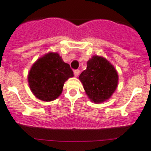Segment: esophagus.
Instances as JSON below:
<instances>
[{
    "instance_id": "34e87169",
    "label": "esophagus",
    "mask_w": 151,
    "mask_h": 151,
    "mask_svg": "<svg viewBox=\"0 0 151 151\" xmlns=\"http://www.w3.org/2000/svg\"><path fill=\"white\" fill-rule=\"evenodd\" d=\"M79 69H76V70H75L74 71V75H75V76L76 77H77L78 76H79Z\"/></svg>"
}]
</instances>
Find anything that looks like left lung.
<instances>
[{
	"label": "left lung",
	"mask_w": 151,
	"mask_h": 151,
	"mask_svg": "<svg viewBox=\"0 0 151 151\" xmlns=\"http://www.w3.org/2000/svg\"><path fill=\"white\" fill-rule=\"evenodd\" d=\"M90 101L102 103L115 91L119 76L114 66L103 57L94 55L87 61L86 69L79 77Z\"/></svg>",
	"instance_id": "1"
}]
</instances>
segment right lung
Returning <instances> with one entry per match:
<instances>
[{
  "instance_id": "1",
  "label": "right lung",
  "mask_w": 151,
  "mask_h": 151,
  "mask_svg": "<svg viewBox=\"0 0 151 151\" xmlns=\"http://www.w3.org/2000/svg\"><path fill=\"white\" fill-rule=\"evenodd\" d=\"M73 77L68 64L58 53L50 52L39 58L30 68L28 83L37 98L43 101H55L62 93L64 83Z\"/></svg>"
}]
</instances>
